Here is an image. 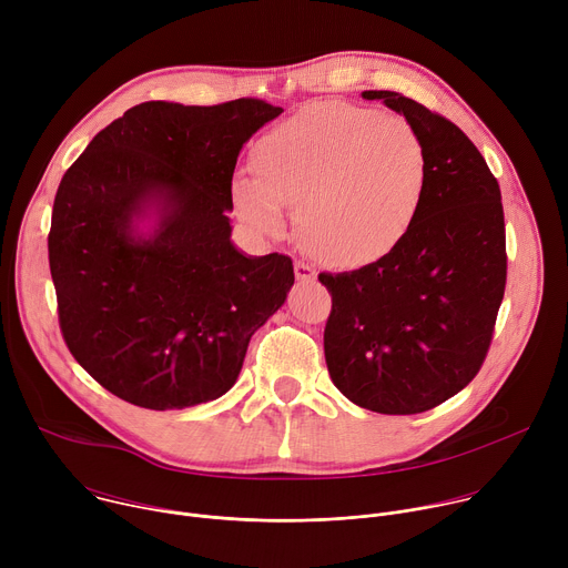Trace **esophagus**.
Wrapping results in <instances>:
<instances>
[{"label":"esophagus","instance_id":"obj_1","mask_svg":"<svg viewBox=\"0 0 568 568\" xmlns=\"http://www.w3.org/2000/svg\"><path fill=\"white\" fill-rule=\"evenodd\" d=\"M294 274H296V281H298V283H312V281L316 278L314 267L307 265V263H303V261L294 263Z\"/></svg>","mask_w":568,"mask_h":568}]
</instances>
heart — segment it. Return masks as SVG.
<instances>
[{
	"label": "heart",
	"mask_w": 568,
	"mask_h": 568,
	"mask_svg": "<svg viewBox=\"0 0 568 568\" xmlns=\"http://www.w3.org/2000/svg\"><path fill=\"white\" fill-rule=\"evenodd\" d=\"M256 175H237L233 200L252 226L278 233L296 206L303 245L331 265L386 256L416 224L429 189V152L399 114L312 103L254 148Z\"/></svg>",
	"instance_id": "b5f03b06"
}]
</instances>
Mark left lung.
<instances>
[{
	"mask_svg": "<svg viewBox=\"0 0 568 568\" xmlns=\"http://www.w3.org/2000/svg\"><path fill=\"white\" fill-rule=\"evenodd\" d=\"M362 97L418 128L429 189L416 224L386 256L318 274L333 296L323 351L333 384L357 407L412 416L463 390L488 355L508 270L501 189L449 119L397 92Z\"/></svg>",
	"mask_w": 568,
	"mask_h": 568,
	"instance_id": "obj_1",
	"label": "left lung"
}]
</instances>
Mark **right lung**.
<instances>
[{"instance_id":"1","label":"right lung","mask_w":568,"mask_h":568,"mask_svg":"<svg viewBox=\"0 0 568 568\" xmlns=\"http://www.w3.org/2000/svg\"><path fill=\"white\" fill-rule=\"evenodd\" d=\"M281 112L261 99L148 101L64 173L49 231L60 331L116 397L169 412L224 395L252 335L285 303L292 258L240 254L226 217L242 145ZM152 205L153 233L136 234Z\"/></svg>"}]
</instances>
